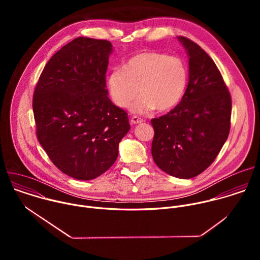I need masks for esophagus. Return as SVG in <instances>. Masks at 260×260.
Returning a JSON list of instances; mask_svg holds the SVG:
<instances>
[{
    "mask_svg": "<svg viewBox=\"0 0 260 260\" xmlns=\"http://www.w3.org/2000/svg\"><path fill=\"white\" fill-rule=\"evenodd\" d=\"M144 120L138 116H133L132 119H131V123L132 124H139V123H142Z\"/></svg>",
    "mask_w": 260,
    "mask_h": 260,
    "instance_id": "1",
    "label": "esophagus"
}]
</instances>
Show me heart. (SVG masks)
<instances>
[{"instance_id":"b5f03b06","label":"heart","mask_w":260,"mask_h":260,"mask_svg":"<svg viewBox=\"0 0 260 260\" xmlns=\"http://www.w3.org/2000/svg\"><path fill=\"white\" fill-rule=\"evenodd\" d=\"M187 80V67L181 58L145 51L131 57L122 70L111 72L107 85L111 99L120 108L128 107L138 91L142 93L131 106V111L148 114L156 108L159 111L174 108L183 98Z\"/></svg>"}]
</instances>
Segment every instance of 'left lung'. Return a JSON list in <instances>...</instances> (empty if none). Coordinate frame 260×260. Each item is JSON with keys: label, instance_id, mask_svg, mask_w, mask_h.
I'll use <instances>...</instances> for the list:
<instances>
[{"label": "left lung", "instance_id": "obj_1", "mask_svg": "<svg viewBox=\"0 0 260 260\" xmlns=\"http://www.w3.org/2000/svg\"><path fill=\"white\" fill-rule=\"evenodd\" d=\"M177 39L188 56V84L172 111L151 120V153L167 174L190 179L215 160L228 140L232 100L213 59L191 40Z\"/></svg>", "mask_w": 260, "mask_h": 260}]
</instances>
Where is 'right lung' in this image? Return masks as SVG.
I'll return each instance as SVG.
<instances>
[{
	"label": "right lung",
	"mask_w": 260,
	"mask_h": 260,
	"mask_svg": "<svg viewBox=\"0 0 260 260\" xmlns=\"http://www.w3.org/2000/svg\"><path fill=\"white\" fill-rule=\"evenodd\" d=\"M112 52L107 40L74 39L48 60L35 89L37 137L54 166L74 179L92 180L112 167L131 128L127 113L108 98Z\"/></svg>",
	"instance_id": "add662e5"
}]
</instances>
